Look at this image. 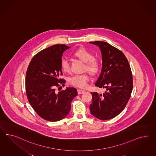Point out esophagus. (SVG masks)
<instances>
[{"label":"esophagus","instance_id":"34e87169","mask_svg":"<svg viewBox=\"0 0 156 156\" xmlns=\"http://www.w3.org/2000/svg\"><path fill=\"white\" fill-rule=\"evenodd\" d=\"M85 91L83 90H81V89H77V93H78V94H83L84 93Z\"/></svg>","mask_w":156,"mask_h":156}]
</instances>
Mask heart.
<instances>
[{
    "label": "heart",
    "mask_w": 156,
    "mask_h": 156,
    "mask_svg": "<svg viewBox=\"0 0 156 156\" xmlns=\"http://www.w3.org/2000/svg\"><path fill=\"white\" fill-rule=\"evenodd\" d=\"M75 56L80 59L85 63L84 71H88L92 75H96L100 71L101 68V62L100 60L95 58L92 53L89 51L86 48H81L73 53ZM60 66L62 70L65 72H70L71 66L69 61L67 58L63 59ZM89 77L87 72L82 74L73 75L69 78V83L77 88H85L88 86Z\"/></svg>",
    "instance_id": "b5f03b06"
}]
</instances>
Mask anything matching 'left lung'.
<instances>
[{
    "instance_id": "8db88e82",
    "label": "left lung",
    "mask_w": 156,
    "mask_h": 156,
    "mask_svg": "<svg viewBox=\"0 0 156 156\" xmlns=\"http://www.w3.org/2000/svg\"><path fill=\"white\" fill-rule=\"evenodd\" d=\"M97 45L102 56L101 75L95 85L106 88L102 94L91 93L92 115L101 120H108L124 110L133 89L132 72L128 60L120 50L103 41L90 42Z\"/></svg>"
}]
</instances>
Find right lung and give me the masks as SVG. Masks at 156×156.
Here are the masks:
<instances>
[{"mask_svg":"<svg viewBox=\"0 0 156 156\" xmlns=\"http://www.w3.org/2000/svg\"><path fill=\"white\" fill-rule=\"evenodd\" d=\"M65 44H54L36 54L28 66L25 77L26 93L29 104L36 113L44 120L56 122L68 115L71 103L77 95L76 88H67L56 93L66 81L60 63Z\"/></svg>","mask_w":156,"mask_h":156,"instance_id":"right-lung-1","label":"right lung"}]
</instances>
